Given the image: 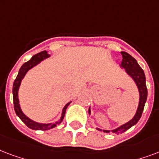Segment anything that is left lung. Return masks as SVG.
<instances>
[{
	"instance_id": "obj_1",
	"label": "left lung",
	"mask_w": 159,
	"mask_h": 159,
	"mask_svg": "<svg viewBox=\"0 0 159 159\" xmlns=\"http://www.w3.org/2000/svg\"><path fill=\"white\" fill-rule=\"evenodd\" d=\"M121 54L123 60H122L120 67L125 70L126 73L134 80L135 84H137L139 92V103L137 112H136V114H135V115L131 120H129L126 124H123L119 128H117L115 129L103 130L104 133H107V134H110L112 132L114 134H119L125 132L129 129H130L131 127L135 125L140 119L141 116H142V113L143 111L145 103H146V100H147L148 89L147 87H146L145 75L143 69L138 64L137 60H135L133 56H131L129 54L124 52V51H122ZM90 108H89V114H90Z\"/></svg>"
}]
</instances>
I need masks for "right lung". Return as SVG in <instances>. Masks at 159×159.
Here are the masks:
<instances>
[{
  "label": "right lung",
  "instance_id": "1",
  "mask_svg": "<svg viewBox=\"0 0 159 159\" xmlns=\"http://www.w3.org/2000/svg\"><path fill=\"white\" fill-rule=\"evenodd\" d=\"M48 57H50V55L48 54L46 50L41 51V52L38 53V54L35 55L34 56H32V58L29 61H27L25 64H23V66L20 67L19 73H18L16 76V79L15 80L14 84H13L12 92H13V102H14L15 112H16L17 116L21 119L22 122H24L25 124L28 128L34 130H48L50 129H53V128L56 127L57 124H60L62 122L63 119L65 117V114H66V109L69 106V104H70V102H69L68 104H66V106L64 107V109L62 110V114H61V117H60V119L59 121L55 122V123H50V124H40V123H36V122L33 121L30 119H29L26 115H25L23 114V112H22L21 109H20V106L19 104V99H18V90H19L21 80H23L25 75V74L27 73V71L30 70L31 68H33L36 65H38L40 61H42L43 60H45V59Z\"/></svg>",
  "mask_w": 159,
  "mask_h": 159
}]
</instances>
